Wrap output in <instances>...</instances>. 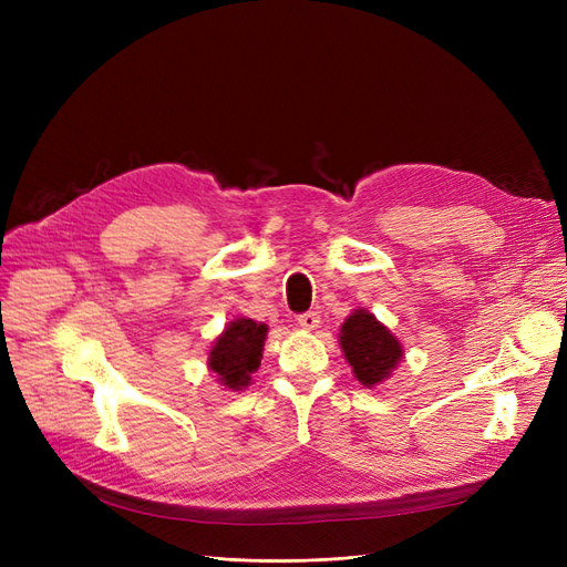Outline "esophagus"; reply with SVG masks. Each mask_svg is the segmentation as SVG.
I'll return each mask as SVG.
<instances>
[{
	"instance_id": "1",
	"label": "esophagus",
	"mask_w": 567,
	"mask_h": 567,
	"mask_svg": "<svg viewBox=\"0 0 567 567\" xmlns=\"http://www.w3.org/2000/svg\"><path fill=\"white\" fill-rule=\"evenodd\" d=\"M319 321H321V317H319L317 312H305V315H300V317H298V323L302 326L305 331H315V329H319Z\"/></svg>"
}]
</instances>
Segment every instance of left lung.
I'll use <instances>...</instances> for the list:
<instances>
[{"instance_id":"obj_1","label":"left lung","mask_w":567,"mask_h":567,"mask_svg":"<svg viewBox=\"0 0 567 567\" xmlns=\"http://www.w3.org/2000/svg\"><path fill=\"white\" fill-rule=\"evenodd\" d=\"M338 346L352 367L354 379L364 388L385 383L404 357L400 338L369 310H352L342 321Z\"/></svg>"}]
</instances>
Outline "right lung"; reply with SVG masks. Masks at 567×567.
I'll return each mask as SVG.
<instances>
[{
  "mask_svg": "<svg viewBox=\"0 0 567 567\" xmlns=\"http://www.w3.org/2000/svg\"><path fill=\"white\" fill-rule=\"evenodd\" d=\"M267 323L248 317L231 319L208 350V369L219 385L227 390H246L252 383V373L260 369Z\"/></svg>",
  "mask_w": 567,
  "mask_h": 567,
  "instance_id": "1",
  "label": "right lung"
}]
</instances>
